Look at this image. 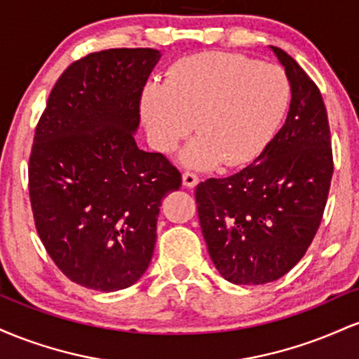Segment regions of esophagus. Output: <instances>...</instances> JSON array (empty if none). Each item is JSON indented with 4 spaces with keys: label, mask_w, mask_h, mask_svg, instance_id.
I'll return each mask as SVG.
<instances>
[{
    "label": "esophagus",
    "mask_w": 359,
    "mask_h": 359,
    "mask_svg": "<svg viewBox=\"0 0 359 359\" xmlns=\"http://www.w3.org/2000/svg\"><path fill=\"white\" fill-rule=\"evenodd\" d=\"M199 184V177H197L196 174H191V172H185V174H182V185L184 187H196V185Z\"/></svg>",
    "instance_id": "obj_1"
}]
</instances>
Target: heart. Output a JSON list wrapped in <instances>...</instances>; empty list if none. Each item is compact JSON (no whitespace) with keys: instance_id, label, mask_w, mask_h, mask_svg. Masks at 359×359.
<instances>
[{"instance_id":"obj_1","label":"heart","mask_w":359,"mask_h":359,"mask_svg":"<svg viewBox=\"0 0 359 359\" xmlns=\"http://www.w3.org/2000/svg\"><path fill=\"white\" fill-rule=\"evenodd\" d=\"M290 84L273 64L224 52H203L177 62L165 82H148L140 116L155 150L170 151L192 130L180 151L185 167H234L269 145L285 114Z\"/></svg>"}]
</instances>
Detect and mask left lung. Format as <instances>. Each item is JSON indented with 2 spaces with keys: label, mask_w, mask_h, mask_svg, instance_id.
Masks as SVG:
<instances>
[{
  "label": "left lung",
  "mask_w": 359,
  "mask_h": 359,
  "mask_svg": "<svg viewBox=\"0 0 359 359\" xmlns=\"http://www.w3.org/2000/svg\"><path fill=\"white\" fill-rule=\"evenodd\" d=\"M270 50L290 84L285 123L253 163L196 187L209 257L236 285H263L297 265L323 219L332 177L323 96L287 52Z\"/></svg>",
  "instance_id": "8db88e82"
}]
</instances>
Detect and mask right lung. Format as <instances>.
I'll return each instance as SVG.
<instances>
[{
    "label": "right lung",
    "mask_w": 359,
    "mask_h": 359,
    "mask_svg": "<svg viewBox=\"0 0 359 359\" xmlns=\"http://www.w3.org/2000/svg\"><path fill=\"white\" fill-rule=\"evenodd\" d=\"M162 53L109 48L65 69L35 130L28 189L36 233L62 273L97 292L142 278L180 172L140 150V97Z\"/></svg>",
    "instance_id": "1"
}]
</instances>
